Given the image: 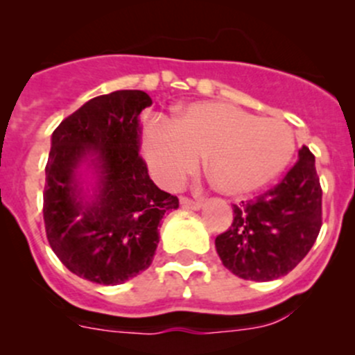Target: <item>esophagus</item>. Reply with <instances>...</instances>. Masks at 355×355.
I'll list each match as a JSON object with an SVG mask.
<instances>
[{
	"label": "esophagus",
	"instance_id": "obj_1",
	"mask_svg": "<svg viewBox=\"0 0 355 355\" xmlns=\"http://www.w3.org/2000/svg\"><path fill=\"white\" fill-rule=\"evenodd\" d=\"M180 204H182V207H185V209H199L200 206H202V202H200V200H194V199H191V198H180Z\"/></svg>",
	"mask_w": 355,
	"mask_h": 355
}]
</instances>
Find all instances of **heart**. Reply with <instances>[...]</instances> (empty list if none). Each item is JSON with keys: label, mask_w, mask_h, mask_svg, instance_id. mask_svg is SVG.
I'll return each instance as SVG.
<instances>
[{"label": "heart", "mask_w": 355, "mask_h": 355, "mask_svg": "<svg viewBox=\"0 0 355 355\" xmlns=\"http://www.w3.org/2000/svg\"><path fill=\"white\" fill-rule=\"evenodd\" d=\"M153 173L175 189L199 166L227 196H245L273 182L295 153L288 123L259 118L227 103H194L170 121H155L142 135Z\"/></svg>", "instance_id": "b5f03b06"}]
</instances>
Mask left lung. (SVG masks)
<instances>
[{"label":"left lung","instance_id":"8db88e82","mask_svg":"<svg viewBox=\"0 0 355 355\" xmlns=\"http://www.w3.org/2000/svg\"><path fill=\"white\" fill-rule=\"evenodd\" d=\"M321 198L314 155L302 146L280 184L256 199L234 204L230 228L214 241L223 266L244 280L285 277L316 242L323 223Z\"/></svg>","mask_w":355,"mask_h":355}]
</instances>
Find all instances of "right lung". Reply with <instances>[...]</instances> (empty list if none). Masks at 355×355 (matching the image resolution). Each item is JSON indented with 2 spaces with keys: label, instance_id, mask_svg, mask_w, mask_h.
<instances>
[{
  "label": "right lung",
  "instance_id": "obj_1",
  "mask_svg": "<svg viewBox=\"0 0 355 355\" xmlns=\"http://www.w3.org/2000/svg\"><path fill=\"white\" fill-rule=\"evenodd\" d=\"M144 91L98 96L67 116L51 135L46 164V237L58 259L99 285H118L148 270L159 242V221L178 198L149 178L139 155ZM91 159L98 187L85 201L76 170Z\"/></svg>",
  "mask_w": 355,
  "mask_h": 355
}]
</instances>
